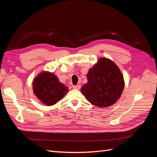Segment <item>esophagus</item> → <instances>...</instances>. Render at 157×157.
Listing matches in <instances>:
<instances>
[{
    "mask_svg": "<svg viewBox=\"0 0 157 157\" xmlns=\"http://www.w3.org/2000/svg\"><path fill=\"white\" fill-rule=\"evenodd\" d=\"M80 88H81V86H80V84H78V85H75V86H73V88H74V89L79 90Z\"/></svg>",
    "mask_w": 157,
    "mask_h": 157,
    "instance_id": "1",
    "label": "esophagus"
}]
</instances>
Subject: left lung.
<instances>
[{
	"label": "left lung",
	"instance_id": "left-lung-1",
	"mask_svg": "<svg viewBox=\"0 0 157 157\" xmlns=\"http://www.w3.org/2000/svg\"><path fill=\"white\" fill-rule=\"evenodd\" d=\"M87 78L88 82L80 90L89 102L99 107H107L116 103L124 86L119 68L107 58L99 59L89 70Z\"/></svg>",
	"mask_w": 157,
	"mask_h": 157
}]
</instances>
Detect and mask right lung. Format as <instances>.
<instances>
[{
	"label": "right lung",
	"mask_w": 157,
	"mask_h": 157,
	"mask_svg": "<svg viewBox=\"0 0 157 157\" xmlns=\"http://www.w3.org/2000/svg\"><path fill=\"white\" fill-rule=\"evenodd\" d=\"M33 89L35 96L42 103L53 105L62 99L68 92V88L59 81L52 73L44 71L35 78Z\"/></svg>",
	"instance_id": "right-lung-1"
}]
</instances>
